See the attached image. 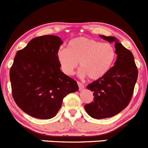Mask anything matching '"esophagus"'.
Listing matches in <instances>:
<instances>
[{
  "mask_svg": "<svg viewBox=\"0 0 148 148\" xmlns=\"http://www.w3.org/2000/svg\"><path fill=\"white\" fill-rule=\"evenodd\" d=\"M77 85H78V86H79V90H83V88H85L84 85H83V83H80V82L77 81Z\"/></svg>",
  "mask_w": 148,
  "mask_h": 148,
  "instance_id": "34e87169",
  "label": "esophagus"
}]
</instances>
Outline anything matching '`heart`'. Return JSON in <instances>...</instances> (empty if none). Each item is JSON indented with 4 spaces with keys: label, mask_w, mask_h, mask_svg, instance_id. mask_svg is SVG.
<instances>
[{
    "label": "heart",
    "mask_w": 148,
    "mask_h": 148,
    "mask_svg": "<svg viewBox=\"0 0 148 148\" xmlns=\"http://www.w3.org/2000/svg\"><path fill=\"white\" fill-rule=\"evenodd\" d=\"M115 57V50L111 44L85 37L72 39L68 49L61 48L57 53L58 61L64 73L73 75L80 62V76H87L91 80L100 79L107 73Z\"/></svg>",
    "instance_id": "1"
}]
</instances>
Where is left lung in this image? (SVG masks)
Instances as JSON below:
<instances>
[{
	"instance_id": "left-lung-1",
	"label": "left lung",
	"mask_w": 148,
	"mask_h": 148,
	"mask_svg": "<svg viewBox=\"0 0 148 148\" xmlns=\"http://www.w3.org/2000/svg\"><path fill=\"white\" fill-rule=\"evenodd\" d=\"M100 36L109 42H115L117 60L103 77L87 86L93 92L94 101L85 105V109L95 119L115 116L128 106L138 75L130 51L120 43L116 38Z\"/></svg>"
}]
</instances>
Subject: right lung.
I'll use <instances>...</instances> for the list:
<instances>
[{
  "label": "right lung",
  "instance_id": "obj_1",
  "mask_svg": "<svg viewBox=\"0 0 148 148\" xmlns=\"http://www.w3.org/2000/svg\"><path fill=\"white\" fill-rule=\"evenodd\" d=\"M56 36L35 38L16 53L10 71L12 95L23 112L38 119L56 115L63 98L78 90L77 82L60 71Z\"/></svg>",
  "mask_w": 148,
  "mask_h": 148
}]
</instances>
